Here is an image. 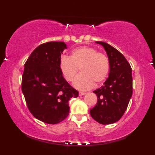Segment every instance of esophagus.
<instances>
[{"instance_id":"34e87169","label":"esophagus","mask_w":155,"mask_h":155,"mask_svg":"<svg viewBox=\"0 0 155 155\" xmlns=\"http://www.w3.org/2000/svg\"><path fill=\"white\" fill-rule=\"evenodd\" d=\"M86 93L83 92H79V96H82V95H84Z\"/></svg>"}]
</instances>
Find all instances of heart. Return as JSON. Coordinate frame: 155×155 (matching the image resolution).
Wrapping results in <instances>:
<instances>
[{"label": "heart", "instance_id": "heart-1", "mask_svg": "<svg viewBox=\"0 0 155 155\" xmlns=\"http://www.w3.org/2000/svg\"><path fill=\"white\" fill-rule=\"evenodd\" d=\"M59 68L65 79L73 81L78 70L81 71L73 82L78 90H87L94 84H100L109 74V61L104 54L88 46H80L71 51V56H63L59 61Z\"/></svg>", "mask_w": 155, "mask_h": 155}]
</instances>
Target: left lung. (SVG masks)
<instances>
[{
    "label": "left lung",
    "mask_w": 155,
    "mask_h": 155,
    "mask_svg": "<svg viewBox=\"0 0 155 155\" xmlns=\"http://www.w3.org/2000/svg\"><path fill=\"white\" fill-rule=\"evenodd\" d=\"M96 43L102 46L107 52L110 69L104 85L93 92L97 96V103L90 113L99 124H111L122 117L132 97V69L117 49L105 42Z\"/></svg>",
    "instance_id": "1"
}]
</instances>
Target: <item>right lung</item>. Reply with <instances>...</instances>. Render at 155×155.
I'll use <instances>...</instances> for the list:
<instances>
[{
	"label": "right lung",
	"instance_id": "obj_1",
	"mask_svg": "<svg viewBox=\"0 0 155 155\" xmlns=\"http://www.w3.org/2000/svg\"><path fill=\"white\" fill-rule=\"evenodd\" d=\"M67 46L63 41L42 44L25 64L22 92L27 107L38 120L58 124L68 116V101L78 92L65 80L59 68L61 56Z\"/></svg>",
	"mask_w": 155,
	"mask_h": 155
}]
</instances>
